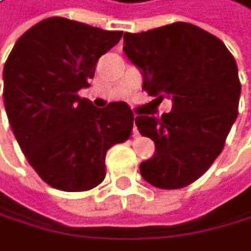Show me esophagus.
Instances as JSON below:
<instances>
[{
    "instance_id": "1",
    "label": "esophagus",
    "mask_w": 251,
    "mask_h": 251,
    "mask_svg": "<svg viewBox=\"0 0 251 251\" xmlns=\"http://www.w3.org/2000/svg\"><path fill=\"white\" fill-rule=\"evenodd\" d=\"M134 117H136V115H134ZM132 134H134V136H137V134H139V131H137V128H136V125H134V129H132Z\"/></svg>"
}]
</instances>
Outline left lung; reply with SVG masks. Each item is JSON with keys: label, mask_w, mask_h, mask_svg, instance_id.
<instances>
[{"label": "left lung", "mask_w": 251, "mask_h": 251, "mask_svg": "<svg viewBox=\"0 0 251 251\" xmlns=\"http://www.w3.org/2000/svg\"><path fill=\"white\" fill-rule=\"evenodd\" d=\"M123 43L152 101L173 103L160 119L136 117L140 134L156 145L154 156L140 163L142 177L163 190L187 187L216 160L238 117L236 61L219 38L190 23L125 32Z\"/></svg>", "instance_id": "left-lung-1"}]
</instances>
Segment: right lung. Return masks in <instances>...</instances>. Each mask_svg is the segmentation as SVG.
<instances>
[{
  "instance_id": "obj_1",
  "label": "right lung",
  "mask_w": 251,
  "mask_h": 251,
  "mask_svg": "<svg viewBox=\"0 0 251 251\" xmlns=\"http://www.w3.org/2000/svg\"><path fill=\"white\" fill-rule=\"evenodd\" d=\"M122 33L48 18L21 35L4 64L2 97L15 139L30 167L57 190L97 187L106 176V151L131 136L126 103L95 108L78 95Z\"/></svg>"
}]
</instances>
